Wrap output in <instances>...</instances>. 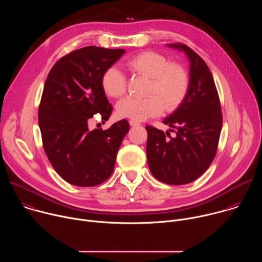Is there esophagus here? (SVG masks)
Returning <instances> with one entry per match:
<instances>
[{"label": "esophagus", "mask_w": 262, "mask_h": 262, "mask_svg": "<svg viewBox=\"0 0 262 262\" xmlns=\"http://www.w3.org/2000/svg\"><path fill=\"white\" fill-rule=\"evenodd\" d=\"M141 123L139 122V121H137V120H133V119H130L129 120V125L130 126H138V125H140Z\"/></svg>", "instance_id": "esophagus-1"}]
</instances>
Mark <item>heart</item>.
<instances>
[{
	"label": "heart",
	"mask_w": 262,
	"mask_h": 262,
	"mask_svg": "<svg viewBox=\"0 0 262 262\" xmlns=\"http://www.w3.org/2000/svg\"><path fill=\"white\" fill-rule=\"evenodd\" d=\"M125 67L150 79L144 98L128 97L117 105V115L142 121L159 116L164 108L175 110L184 99L189 90L190 80L185 68L178 63L154 51H144L134 55L124 62ZM103 91L111 97L120 98L126 92L127 81L124 73L117 67H108L101 77Z\"/></svg>",
	"instance_id": "b5f03b06"
}]
</instances>
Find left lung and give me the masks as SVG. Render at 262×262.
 Masks as SVG:
<instances>
[{
  "mask_svg": "<svg viewBox=\"0 0 262 262\" xmlns=\"http://www.w3.org/2000/svg\"><path fill=\"white\" fill-rule=\"evenodd\" d=\"M169 47L182 50L189 57L190 86L180 106L163 121L175 136L146 125V152L149 169L158 180L180 185L199 178L212 163L223 115L212 74L204 60L183 43Z\"/></svg>",
  "mask_w": 262,
  "mask_h": 262,
  "instance_id": "obj_1",
  "label": "left lung"
}]
</instances>
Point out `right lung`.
<instances>
[{
    "mask_svg": "<svg viewBox=\"0 0 262 262\" xmlns=\"http://www.w3.org/2000/svg\"><path fill=\"white\" fill-rule=\"evenodd\" d=\"M122 49L85 47L63 56L47 78L38 108L45 152L68 183L95 186L114 171L117 152L129 130L122 119L107 129L90 130L99 114L106 121L113 111L101 86L103 72L123 54Z\"/></svg>",
    "mask_w": 262,
    "mask_h": 262,
    "instance_id": "1",
    "label": "right lung"
}]
</instances>
